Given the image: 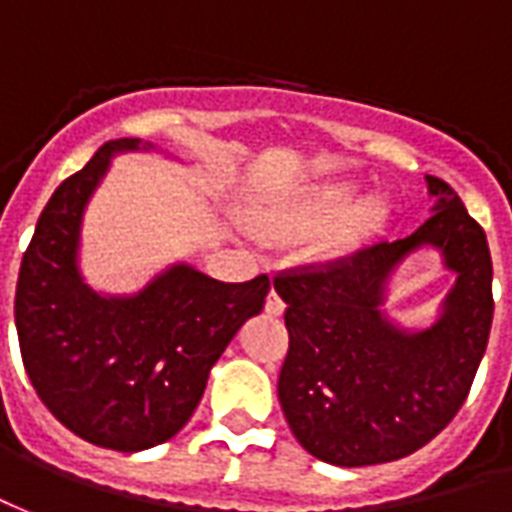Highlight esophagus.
<instances>
[{
  "label": "esophagus",
  "instance_id": "1",
  "mask_svg": "<svg viewBox=\"0 0 512 512\" xmlns=\"http://www.w3.org/2000/svg\"><path fill=\"white\" fill-rule=\"evenodd\" d=\"M283 308H286V302L281 300V294L272 289V292L267 294V302H264V311L270 313V316H281Z\"/></svg>",
  "mask_w": 512,
  "mask_h": 512
}]
</instances>
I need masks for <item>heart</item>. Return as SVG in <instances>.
<instances>
[{"instance_id": "b5f03b06", "label": "heart", "mask_w": 512, "mask_h": 512, "mask_svg": "<svg viewBox=\"0 0 512 512\" xmlns=\"http://www.w3.org/2000/svg\"><path fill=\"white\" fill-rule=\"evenodd\" d=\"M357 188L346 182H327L286 201L281 210L264 218V229L275 237H302L313 231L330 229L316 245L322 259H335L352 253L374 231L384 226L390 207L384 199H365L357 208Z\"/></svg>"}]
</instances>
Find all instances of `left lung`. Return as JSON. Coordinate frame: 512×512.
<instances>
[{
    "label": "left lung",
    "instance_id": "1",
    "mask_svg": "<svg viewBox=\"0 0 512 512\" xmlns=\"http://www.w3.org/2000/svg\"><path fill=\"white\" fill-rule=\"evenodd\" d=\"M425 182L434 215L414 234L275 278L289 330L281 409L297 442L327 464H384L428 445L461 409L486 354L494 319L486 231L447 182ZM420 247L442 252L456 283L431 328L404 331L381 302L394 267Z\"/></svg>",
    "mask_w": 512,
    "mask_h": 512
}]
</instances>
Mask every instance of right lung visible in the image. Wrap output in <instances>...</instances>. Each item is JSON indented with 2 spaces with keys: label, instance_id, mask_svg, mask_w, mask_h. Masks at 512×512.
Wrapping results in <instances>:
<instances>
[{
  "label": "right lung",
  "instance_id": "1",
  "mask_svg": "<svg viewBox=\"0 0 512 512\" xmlns=\"http://www.w3.org/2000/svg\"><path fill=\"white\" fill-rule=\"evenodd\" d=\"M117 138L67 177L21 259L16 330L26 376L48 412L92 445L138 453L182 431L210 368L245 319L264 308L270 278L220 283L174 264L130 297L89 289L78 270L81 218L117 152Z\"/></svg>",
  "mask_w": 512,
  "mask_h": 512
}]
</instances>
